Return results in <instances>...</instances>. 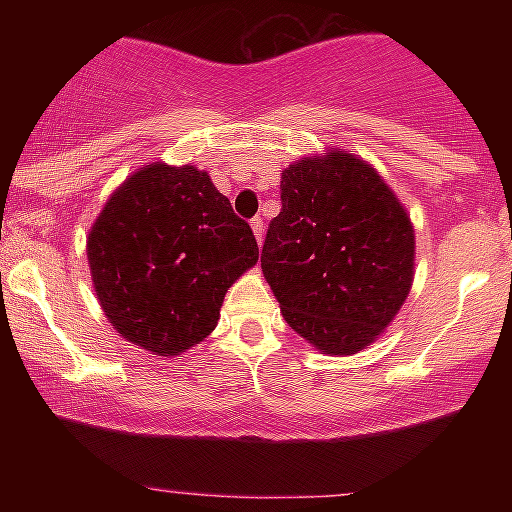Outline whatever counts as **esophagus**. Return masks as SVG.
<instances>
[{
  "mask_svg": "<svg viewBox=\"0 0 512 512\" xmlns=\"http://www.w3.org/2000/svg\"><path fill=\"white\" fill-rule=\"evenodd\" d=\"M250 226H252V231H255L257 243L262 245V240H264V221H262V216H255V219L250 221Z\"/></svg>",
  "mask_w": 512,
  "mask_h": 512,
  "instance_id": "1",
  "label": "esophagus"
}]
</instances>
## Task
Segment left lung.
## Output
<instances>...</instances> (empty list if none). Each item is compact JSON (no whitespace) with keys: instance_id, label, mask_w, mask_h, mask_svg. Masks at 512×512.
Wrapping results in <instances>:
<instances>
[{"instance_id":"1","label":"left lung","mask_w":512,"mask_h":512,"mask_svg":"<svg viewBox=\"0 0 512 512\" xmlns=\"http://www.w3.org/2000/svg\"><path fill=\"white\" fill-rule=\"evenodd\" d=\"M279 190L260 262L281 315L320 351H361L411 289L407 211L368 163L342 151L293 163Z\"/></svg>"}]
</instances>
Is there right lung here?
Wrapping results in <instances>:
<instances>
[{
  "label": "right lung",
  "mask_w": 512,
  "mask_h": 512,
  "mask_svg": "<svg viewBox=\"0 0 512 512\" xmlns=\"http://www.w3.org/2000/svg\"><path fill=\"white\" fill-rule=\"evenodd\" d=\"M86 252L103 313L127 342L158 356L202 342L226 291L260 257L250 223L207 173L163 163L108 199Z\"/></svg>",
  "instance_id": "right-lung-1"
}]
</instances>
